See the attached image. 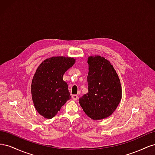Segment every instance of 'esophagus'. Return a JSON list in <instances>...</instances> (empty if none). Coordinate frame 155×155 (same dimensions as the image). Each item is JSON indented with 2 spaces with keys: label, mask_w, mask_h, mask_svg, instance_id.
<instances>
[{
  "label": "esophagus",
  "mask_w": 155,
  "mask_h": 155,
  "mask_svg": "<svg viewBox=\"0 0 155 155\" xmlns=\"http://www.w3.org/2000/svg\"><path fill=\"white\" fill-rule=\"evenodd\" d=\"M72 100H74V101H76V100H77L78 99V96L77 95H76V94L72 95Z\"/></svg>",
  "instance_id": "1"
}]
</instances>
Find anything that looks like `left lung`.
Segmentation results:
<instances>
[{"label": "left lung", "instance_id": "1", "mask_svg": "<svg viewBox=\"0 0 155 155\" xmlns=\"http://www.w3.org/2000/svg\"><path fill=\"white\" fill-rule=\"evenodd\" d=\"M88 92L79 98V104L92 120L110 116L122 96L120 78L109 60L100 55L89 56Z\"/></svg>", "mask_w": 155, "mask_h": 155}]
</instances>
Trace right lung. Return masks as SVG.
<instances>
[{"mask_svg": "<svg viewBox=\"0 0 155 155\" xmlns=\"http://www.w3.org/2000/svg\"><path fill=\"white\" fill-rule=\"evenodd\" d=\"M75 62L74 58L57 56L44 60L37 68L31 85V97L36 110L45 118H54L71 98L63 76Z\"/></svg>", "mask_w": 155, "mask_h": 155, "instance_id": "right-lung-1", "label": "right lung"}]
</instances>
